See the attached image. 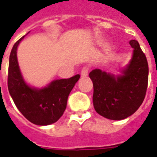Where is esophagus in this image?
Returning a JSON list of instances; mask_svg holds the SVG:
<instances>
[{"label":"esophagus","mask_w":157,"mask_h":157,"mask_svg":"<svg viewBox=\"0 0 157 157\" xmlns=\"http://www.w3.org/2000/svg\"><path fill=\"white\" fill-rule=\"evenodd\" d=\"M88 71H89V67L88 66H84L81 71V75L82 77H86L88 75Z\"/></svg>","instance_id":"34e87169"}]
</instances>
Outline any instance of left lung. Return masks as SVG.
Returning <instances> with one entry per match:
<instances>
[{
	"label": "left lung",
	"instance_id": "left-lung-1",
	"mask_svg": "<svg viewBox=\"0 0 157 157\" xmlns=\"http://www.w3.org/2000/svg\"><path fill=\"white\" fill-rule=\"evenodd\" d=\"M133 57L123 75L114 76L95 69L89 76L93 82L96 112L109 119L121 120L132 115L144 101L148 86V62L138 41L129 42Z\"/></svg>",
	"mask_w": 157,
	"mask_h": 157
}]
</instances>
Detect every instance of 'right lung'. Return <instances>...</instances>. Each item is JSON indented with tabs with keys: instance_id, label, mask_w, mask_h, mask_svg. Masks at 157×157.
Segmentation results:
<instances>
[{
	"instance_id": "right-lung-1",
	"label": "right lung",
	"mask_w": 157,
	"mask_h": 157,
	"mask_svg": "<svg viewBox=\"0 0 157 157\" xmlns=\"http://www.w3.org/2000/svg\"><path fill=\"white\" fill-rule=\"evenodd\" d=\"M23 38L24 36L13 45L9 58V92L17 108L28 120L37 125L51 124L63 115L69 94L80 75L53 81L44 88L30 87L22 78L17 59V48Z\"/></svg>"
}]
</instances>
